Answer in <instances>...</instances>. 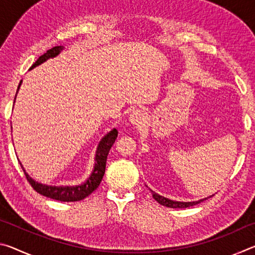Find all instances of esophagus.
<instances>
[{"label": "esophagus", "instance_id": "esophagus-1", "mask_svg": "<svg viewBox=\"0 0 255 255\" xmlns=\"http://www.w3.org/2000/svg\"><path fill=\"white\" fill-rule=\"evenodd\" d=\"M129 122L135 127H141L145 124V114L143 110H135L131 112Z\"/></svg>", "mask_w": 255, "mask_h": 255}]
</instances>
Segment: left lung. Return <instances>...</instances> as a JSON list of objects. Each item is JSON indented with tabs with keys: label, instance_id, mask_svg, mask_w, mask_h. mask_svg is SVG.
Instances as JSON below:
<instances>
[{
	"label": "left lung",
	"instance_id": "8db88e82",
	"mask_svg": "<svg viewBox=\"0 0 255 255\" xmlns=\"http://www.w3.org/2000/svg\"><path fill=\"white\" fill-rule=\"evenodd\" d=\"M152 192H153V191H152ZM153 198L158 202L159 205L165 206V207H170V208H187V207L195 206V205H197V204H199V202L206 200V199H202V200H199V201H192V202L173 201V200L167 199V198H164V197H162V196H159V195H157V193H155V192H153Z\"/></svg>",
	"mask_w": 255,
	"mask_h": 255
}]
</instances>
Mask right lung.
I'll return each instance as SVG.
<instances>
[{"label": "right lung", "mask_w": 255, "mask_h": 255, "mask_svg": "<svg viewBox=\"0 0 255 255\" xmlns=\"http://www.w3.org/2000/svg\"><path fill=\"white\" fill-rule=\"evenodd\" d=\"M62 49H63L62 46H56V47H53L51 49L47 50L44 55H41L40 57L36 60V63H34L33 65L30 67V70L38 65H40L41 63H44L45 60H47L48 58L57 56ZM20 84H21V82H20ZM20 84L18 86V90L20 88ZM117 135H118L117 129H112V130L108 133L107 136L102 138V140L100 141V144H99V146H98L97 155H96V165H94V170L92 172L91 176H90V178L86 180L83 184L76 185V187H51V185L38 183L33 179L30 178L27 173H25V171L22 167V165H21V163H20V165H21V167H22L24 175H25V178H27L28 182L31 184V187L36 190L38 193H40V195L48 197V198H50V199L58 200V201L70 202V201L83 200L84 198L91 195L94 190L99 187V184H100L103 175H105L108 154H109L111 146L114 145V143L116 141Z\"/></svg>", "instance_id": "1"}]
</instances>
